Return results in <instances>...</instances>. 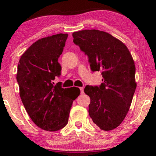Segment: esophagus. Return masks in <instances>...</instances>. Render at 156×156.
I'll list each match as a JSON object with an SVG mask.
<instances>
[{
  "label": "esophagus",
  "instance_id": "obj_1",
  "mask_svg": "<svg viewBox=\"0 0 156 156\" xmlns=\"http://www.w3.org/2000/svg\"><path fill=\"white\" fill-rule=\"evenodd\" d=\"M80 90L81 94H84V88L83 87H80Z\"/></svg>",
  "mask_w": 156,
  "mask_h": 156
}]
</instances>
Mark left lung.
<instances>
[{
  "instance_id": "left-lung-1",
  "label": "left lung",
  "mask_w": 156,
  "mask_h": 156,
  "mask_svg": "<svg viewBox=\"0 0 156 156\" xmlns=\"http://www.w3.org/2000/svg\"><path fill=\"white\" fill-rule=\"evenodd\" d=\"M73 43L87 55L92 72L102 71L100 86L87 85L89 114L104 131L119 126L126 117L136 89V67L129 49L109 33L96 30L73 32Z\"/></svg>"
}]
</instances>
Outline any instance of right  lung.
Instances as JSON below:
<instances>
[{
	"label": "right lung",
	"mask_w": 156,
	"mask_h": 156,
	"mask_svg": "<svg viewBox=\"0 0 156 156\" xmlns=\"http://www.w3.org/2000/svg\"><path fill=\"white\" fill-rule=\"evenodd\" d=\"M67 34H58L39 39L21 56L16 80L20 96L26 111L36 125L45 131H56L67 125L73 101L80 91L54 85L61 74L58 62Z\"/></svg>",
	"instance_id": "add662e5"
}]
</instances>
